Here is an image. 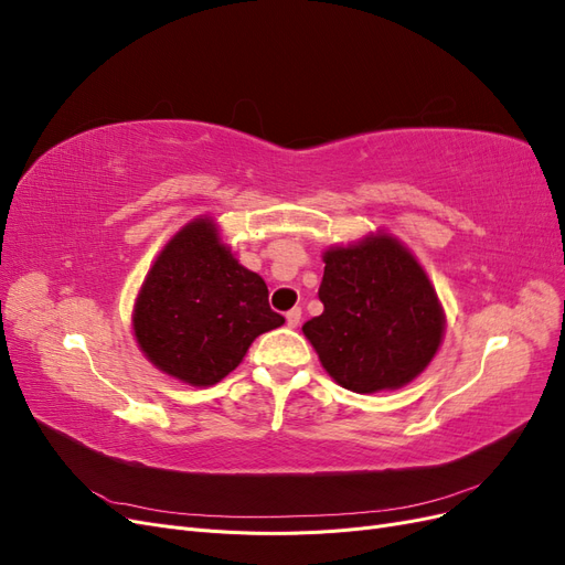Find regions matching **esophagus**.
I'll list each match as a JSON object with an SVG mask.
<instances>
[{"mask_svg": "<svg viewBox=\"0 0 565 565\" xmlns=\"http://www.w3.org/2000/svg\"><path fill=\"white\" fill-rule=\"evenodd\" d=\"M285 320H287L289 328H297L299 320H301V309H292V311H287V313H285Z\"/></svg>", "mask_w": 565, "mask_h": 565, "instance_id": "obj_1", "label": "esophagus"}]
</instances>
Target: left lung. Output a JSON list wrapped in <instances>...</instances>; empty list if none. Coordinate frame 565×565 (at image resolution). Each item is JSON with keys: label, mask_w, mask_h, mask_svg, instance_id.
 <instances>
[{"label": "left lung", "mask_w": 565, "mask_h": 565, "mask_svg": "<svg viewBox=\"0 0 565 565\" xmlns=\"http://www.w3.org/2000/svg\"><path fill=\"white\" fill-rule=\"evenodd\" d=\"M318 297L322 313L301 330L322 367L344 388H398L438 351V297L415 256L391 235L324 252Z\"/></svg>", "instance_id": "left-lung-1"}]
</instances>
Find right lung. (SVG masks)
Returning a JSON list of instances; mask_svg holds the SVG:
<instances>
[{
    "label": "right lung",
    "instance_id": "1",
    "mask_svg": "<svg viewBox=\"0 0 565 565\" xmlns=\"http://www.w3.org/2000/svg\"><path fill=\"white\" fill-rule=\"evenodd\" d=\"M282 322L262 276L233 259L210 218L188 224L162 249L134 309L148 361L193 386L224 380L256 337Z\"/></svg>",
    "mask_w": 565,
    "mask_h": 565
}]
</instances>
